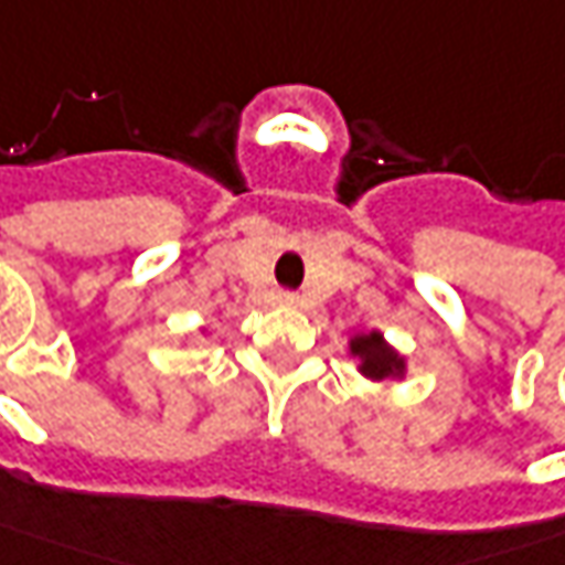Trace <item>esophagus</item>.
Returning <instances> with one entry per match:
<instances>
[{
    "label": "esophagus",
    "mask_w": 565,
    "mask_h": 565,
    "mask_svg": "<svg viewBox=\"0 0 565 565\" xmlns=\"http://www.w3.org/2000/svg\"><path fill=\"white\" fill-rule=\"evenodd\" d=\"M281 303H287V307H297V303H300V297H297L294 290H284Z\"/></svg>",
    "instance_id": "esophagus-1"
}]
</instances>
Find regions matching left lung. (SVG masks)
Masks as SVG:
<instances>
[{"label": "left lung", "instance_id": "8db88e82", "mask_svg": "<svg viewBox=\"0 0 565 565\" xmlns=\"http://www.w3.org/2000/svg\"><path fill=\"white\" fill-rule=\"evenodd\" d=\"M351 354L360 356V373L370 376V380H388V376H398L405 370L402 356L395 354L385 341H382L380 331H370V334H360L351 341Z\"/></svg>", "mask_w": 565, "mask_h": 565}]
</instances>
